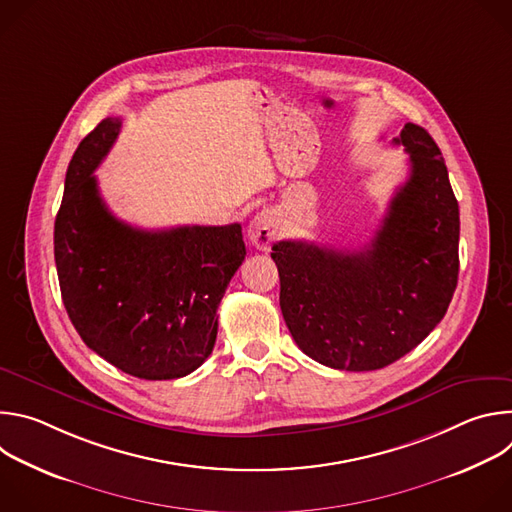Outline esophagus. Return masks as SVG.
<instances>
[{
    "label": "esophagus",
    "mask_w": 512,
    "mask_h": 512,
    "mask_svg": "<svg viewBox=\"0 0 512 512\" xmlns=\"http://www.w3.org/2000/svg\"><path fill=\"white\" fill-rule=\"evenodd\" d=\"M247 235H249V241H251L257 249H261V251L269 249L271 241L277 237V227H275L273 214H271L269 210L257 212V214L251 218Z\"/></svg>",
    "instance_id": "1"
}]
</instances>
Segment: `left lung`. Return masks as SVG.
Segmentation results:
<instances>
[{
	"instance_id": "obj_1",
	"label": "left lung",
	"mask_w": 512,
	"mask_h": 512,
	"mask_svg": "<svg viewBox=\"0 0 512 512\" xmlns=\"http://www.w3.org/2000/svg\"><path fill=\"white\" fill-rule=\"evenodd\" d=\"M393 143L411 170L367 249L273 245L283 320L300 350L330 369L399 360L442 322L458 285L460 210L442 152L415 123Z\"/></svg>"
}]
</instances>
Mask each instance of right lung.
Returning <instances> with one entry per match:
<instances>
[{
    "label": "right lung",
    "mask_w": 512,
    "mask_h": 512,
    "mask_svg": "<svg viewBox=\"0 0 512 512\" xmlns=\"http://www.w3.org/2000/svg\"><path fill=\"white\" fill-rule=\"evenodd\" d=\"M121 129L103 119L72 156L54 223L66 314L119 371L170 381L210 356L225 289L247 251L241 225L135 229L111 214L93 172Z\"/></svg>",
    "instance_id": "add662e5"
}]
</instances>
